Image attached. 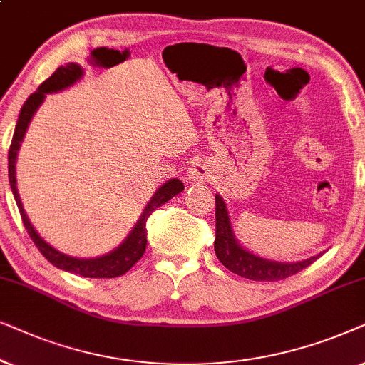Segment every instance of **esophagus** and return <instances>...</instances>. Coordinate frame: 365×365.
<instances>
[{
  "instance_id": "obj_1",
  "label": "esophagus",
  "mask_w": 365,
  "mask_h": 365,
  "mask_svg": "<svg viewBox=\"0 0 365 365\" xmlns=\"http://www.w3.org/2000/svg\"><path fill=\"white\" fill-rule=\"evenodd\" d=\"M210 173H212L210 165H207L203 160H197V162H193L192 167L188 168V182L202 183L205 182V180H208Z\"/></svg>"
}]
</instances>
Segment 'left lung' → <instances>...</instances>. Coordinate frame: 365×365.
Masks as SVG:
<instances>
[{"mask_svg":"<svg viewBox=\"0 0 365 365\" xmlns=\"http://www.w3.org/2000/svg\"><path fill=\"white\" fill-rule=\"evenodd\" d=\"M215 242H213V247H215L217 259L222 262L225 269L244 277V279L255 282L284 280L304 270L310 264H314L322 255L317 254L310 257V259L299 262H277L264 259V257L247 250L237 240L232 228L230 215H228L227 203L218 193L215 195Z\"/></svg>","mask_w":365,"mask_h":365,"instance_id":"8db88e82","label":"left lung"}]
</instances>
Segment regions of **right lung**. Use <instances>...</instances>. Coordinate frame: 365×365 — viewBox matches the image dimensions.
<instances>
[{
    "label": "right lung",
    "mask_w": 365,
    "mask_h": 365,
    "mask_svg": "<svg viewBox=\"0 0 365 365\" xmlns=\"http://www.w3.org/2000/svg\"><path fill=\"white\" fill-rule=\"evenodd\" d=\"M83 68L78 63H66L65 66H60L48 80L38 86L35 93L28 96V100L24 101L19 111L16 128H14L11 145H9L8 152V177H9V187H11L13 197L16 200L18 210L21 213L24 228L30 233L31 240L35 242L38 250L41 252L43 257L53 264L58 269L71 272V274H78L81 277H88V279H113V277L123 275L125 272H128L137 262L142 259L145 249H147V220L152 215L153 210H157L158 207H162L163 203H167L170 198L183 192V183L178 178H170L168 182H165L157 192L153 193V197L150 198L147 207L143 208V213L140 215L138 222L135 223L132 232L126 235V239L121 244L113 249L108 254L100 255V257H91V259H78V257H71L63 254V252L56 250L55 247H51L46 240H43L40 233L35 230V227L31 225L30 218H28L26 212H24L21 198H19L18 187H16V158H18V150L21 147V142L26 133L28 125L33 118V115L36 113V110L40 108L43 101H45L48 93H58L65 88H70L71 85H75L78 80L83 78Z\"/></svg>",
    "instance_id": "right-lung-1"
}]
</instances>
